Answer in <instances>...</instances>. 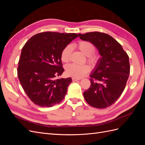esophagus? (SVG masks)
Masks as SVG:
<instances>
[{"mask_svg": "<svg viewBox=\"0 0 145 145\" xmlns=\"http://www.w3.org/2000/svg\"><path fill=\"white\" fill-rule=\"evenodd\" d=\"M72 81L73 82H76V81H77V80H80V78H72Z\"/></svg>", "mask_w": 145, "mask_h": 145, "instance_id": "esophagus-1", "label": "esophagus"}]
</instances>
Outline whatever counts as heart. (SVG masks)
<instances>
[{
    "label": "heart",
    "instance_id": "heart-1",
    "mask_svg": "<svg viewBox=\"0 0 145 145\" xmlns=\"http://www.w3.org/2000/svg\"><path fill=\"white\" fill-rule=\"evenodd\" d=\"M76 46L81 52L86 56L87 60L92 65H95L99 60V55L93 52L95 48L91 42L86 40H81L78 42ZM72 46L71 45L66 46L61 53V60L65 63H67L71 59L72 53ZM89 71V67L87 65H77L70 64L66 67L65 71L67 75L76 78H80Z\"/></svg>",
    "mask_w": 145,
    "mask_h": 145
}]
</instances>
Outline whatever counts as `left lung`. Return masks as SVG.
Listing matches in <instances>:
<instances>
[{"label": "left lung", "mask_w": 145, "mask_h": 145, "mask_svg": "<svg viewBox=\"0 0 145 145\" xmlns=\"http://www.w3.org/2000/svg\"><path fill=\"white\" fill-rule=\"evenodd\" d=\"M78 36L93 43L101 56L90 74L91 86L83 93L84 98L94 108L110 106L125 88L130 72L129 57L120 43L107 34L95 31Z\"/></svg>", "instance_id": "8db88e82"}]
</instances>
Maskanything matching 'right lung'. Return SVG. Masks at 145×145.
<instances>
[{
	"label": "right lung",
	"mask_w": 145,
	"mask_h": 145,
	"mask_svg": "<svg viewBox=\"0 0 145 145\" xmlns=\"http://www.w3.org/2000/svg\"><path fill=\"white\" fill-rule=\"evenodd\" d=\"M77 37L76 33H41L31 37L22 48L17 76L34 103L51 107L65 97L71 78L55 77L64 71L61 60L63 49Z\"/></svg>",
	"instance_id": "add662e5"
}]
</instances>
